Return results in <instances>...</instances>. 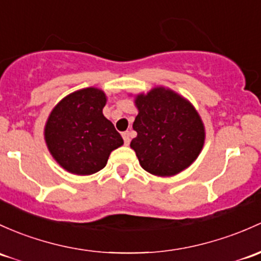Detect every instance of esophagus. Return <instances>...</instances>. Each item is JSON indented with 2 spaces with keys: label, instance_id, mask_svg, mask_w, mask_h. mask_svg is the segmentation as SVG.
Segmentation results:
<instances>
[{
  "label": "esophagus",
  "instance_id": "esophagus-1",
  "mask_svg": "<svg viewBox=\"0 0 261 261\" xmlns=\"http://www.w3.org/2000/svg\"><path fill=\"white\" fill-rule=\"evenodd\" d=\"M122 139L123 141H125V145H128L130 144V133L128 131H125V133H122Z\"/></svg>",
  "mask_w": 261,
  "mask_h": 261
}]
</instances>
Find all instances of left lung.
Returning <instances> with one entry per match:
<instances>
[{
	"label": "left lung",
	"instance_id": "left-lung-1",
	"mask_svg": "<svg viewBox=\"0 0 261 261\" xmlns=\"http://www.w3.org/2000/svg\"><path fill=\"white\" fill-rule=\"evenodd\" d=\"M138 136L130 146L144 170L170 177L188 169L205 144V126L193 103L164 86L134 96Z\"/></svg>",
	"mask_w": 261,
	"mask_h": 261
}]
</instances>
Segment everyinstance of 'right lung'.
Returning <instances> with one entry per match:
<instances>
[{
	"mask_svg": "<svg viewBox=\"0 0 261 261\" xmlns=\"http://www.w3.org/2000/svg\"><path fill=\"white\" fill-rule=\"evenodd\" d=\"M106 94L86 87L65 96L50 112L43 136L57 164L73 175H92L106 166L123 140L102 114Z\"/></svg>",
	"mask_w": 261,
	"mask_h": 261,
	"instance_id": "add662e5",
	"label": "right lung"
}]
</instances>
